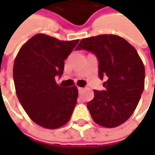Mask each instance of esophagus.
<instances>
[{
	"mask_svg": "<svg viewBox=\"0 0 155 155\" xmlns=\"http://www.w3.org/2000/svg\"><path fill=\"white\" fill-rule=\"evenodd\" d=\"M78 92L79 93H81L83 91H84V88H81V87H78Z\"/></svg>",
	"mask_w": 155,
	"mask_h": 155,
	"instance_id": "obj_1",
	"label": "esophagus"
}]
</instances>
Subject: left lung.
Returning <instances> with one entry per match:
<instances>
[{"label":"left lung","instance_id":"8db88e82","mask_svg":"<svg viewBox=\"0 0 155 155\" xmlns=\"http://www.w3.org/2000/svg\"><path fill=\"white\" fill-rule=\"evenodd\" d=\"M76 50H86L98 59L104 91H94L87 108L96 123L115 128L134 113L144 90L145 68L137 51L127 40L113 34L83 39Z\"/></svg>","mask_w":155,"mask_h":155}]
</instances>
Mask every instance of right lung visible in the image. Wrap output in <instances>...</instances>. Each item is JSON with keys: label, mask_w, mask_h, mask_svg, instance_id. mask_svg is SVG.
Returning a JSON list of instances; mask_svg holds the SVG:
<instances>
[{"label": "right lung", "mask_w": 155, "mask_h": 155, "mask_svg": "<svg viewBox=\"0 0 155 155\" xmlns=\"http://www.w3.org/2000/svg\"><path fill=\"white\" fill-rule=\"evenodd\" d=\"M78 41L39 33L22 45L16 56V95L28 116L43 128L53 129L66 124L77 104V87H61L55 77L62 76L64 60Z\"/></svg>", "instance_id": "add662e5"}]
</instances>
